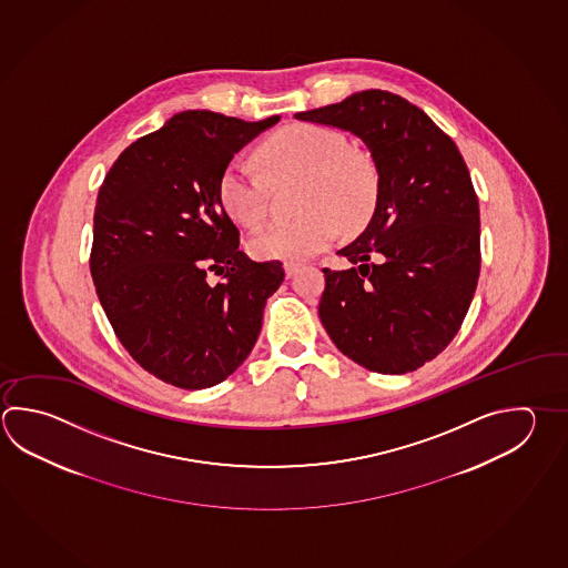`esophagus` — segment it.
<instances>
[{
    "instance_id": "obj_1",
    "label": "esophagus",
    "mask_w": 568,
    "mask_h": 568,
    "mask_svg": "<svg viewBox=\"0 0 568 568\" xmlns=\"http://www.w3.org/2000/svg\"><path fill=\"white\" fill-rule=\"evenodd\" d=\"M283 267H285V275H287V277H293V275H295V273H297V271H300L301 263H293V261H285V265H283Z\"/></svg>"
}]
</instances>
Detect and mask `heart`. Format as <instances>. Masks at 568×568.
Returning <instances> with one entry per match:
<instances>
[{
  "label": "heart",
  "instance_id": "heart-1",
  "mask_svg": "<svg viewBox=\"0 0 568 568\" xmlns=\"http://www.w3.org/2000/svg\"><path fill=\"white\" fill-rule=\"evenodd\" d=\"M261 156L275 174L303 176L300 206L305 213L257 229L248 241L255 257H313L332 245L342 221L355 225L374 204L377 179L372 162L347 150V140L335 130L317 124L281 130L263 144ZM216 196L229 216L257 225L267 214V176L251 159L233 156L221 169Z\"/></svg>",
  "mask_w": 568,
  "mask_h": 568
}]
</instances>
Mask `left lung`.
Masks as SVG:
<instances>
[{
  "label": "left lung",
  "instance_id": "obj_1",
  "mask_svg": "<svg viewBox=\"0 0 568 568\" xmlns=\"http://www.w3.org/2000/svg\"><path fill=\"white\" fill-rule=\"evenodd\" d=\"M295 119L354 132L377 171L374 214L337 251L354 267L323 268V327L369 372H414L460 332L480 275V209L460 150L428 114L386 90Z\"/></svg>",
  "mask_w": 568,
  "mask_h": 568
}]
</instances>
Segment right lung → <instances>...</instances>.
Segmentation results:
<instances>
[{
	"label": "right lung",
	"mask_w": 568,
	"mask_h": 568,
	"mask_svg": "<svg viewBox=\"0 0 568 568\" xmlns=\"http://www.w3.org/2000/svg\"><path fill=\"white\" fill-rule=\"evenodd\" d=\"M275 122L186 110L124 149L98 191V300L132 359L171 386L203 389L233 374L285 278L278 261L239 251L216 196L225 162Z\"/></svg>",
	"instance_id": "right-lung-1"
}]
</instances>
